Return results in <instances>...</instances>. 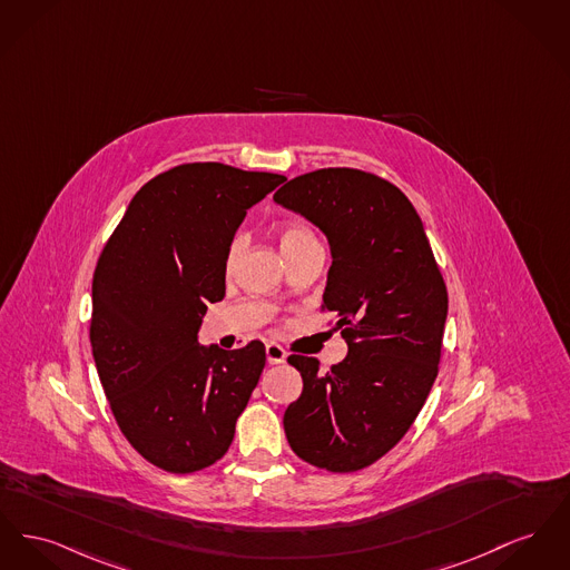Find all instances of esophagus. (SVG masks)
<instances>
[{
  "instance_id": "esophagus-1",
  "label": "esophagus",
  "mask_w": 570,
  "mask_h": 570,
  "mask_svg": "<svg viewBox=\"0 0 570 570\" xmlns=\"http://www.w3.org/2000/svg\"><path fill=\"white\" fill-rule=\"evenodd\" d=\"M265 353H267V362L271 366H275V364H284V362H286V355H288V353H286L279 344H275V342L267 344Z\"/></svg>"
}]
</instances>
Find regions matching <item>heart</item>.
Here are the masks:
<instances>
[{"label":"heart","mask_w":570,"mask_h":570,"mask_svg":"<svg viewBox=\"0 0 570 570\" xmlns=\"http://www.w3.org/2000/svg\"><path fill=\"white\" fill-rule=\"evenodd\" d=\"M316 240V236L312 235L307 228L303 226H284L279 233H277V243H279V249L284 252V256H291L295 254L297 249H302L305 243H312ZM240 247H243V240L235 238L230 249H228V256H226V268L233 271L235 267L236 258L240 254Z\"/></svg>","instance_id":"b5f03b06"}]
</instances>
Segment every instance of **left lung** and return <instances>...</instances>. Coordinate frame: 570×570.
I'll return each mask as SVG.
<instances>
[{
	"label": "left lung",
	"instance_id": "1",
	"mask_svg": "<svg viewBox=\"0 0 570 570\" xmlns=\"http://www.w3.org/2000/svg\"><path fill=\"white\" fill-rule=\"evenodd\" d=\"M273 200L327 236L323 307L348 344L330 372L288 357L303 392L284 413L286 439L314 468H368L411 429L435 383L448 291L431 243L401 189L362 169L303 174Z\"/></svg>",
	"mask_w": 570,
	"mask_h": 570
}]
</instances>
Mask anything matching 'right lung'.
<instances>
[{"label":"right lung","instance_id":"add662e5","mask_svg":"<svg viewBox=\"0 0 570 570\" xmlns=\"http://www.w3.org/2000/svg\"><path fill=\"white\" fill-rule=\"evenodd\" d=\"M286 176L185 164L148 180L102 247L90 342L111 413L157 468L219 461L265 368V346H200L206 303L226 295V256L247 208Z\"/></svg>","mask_w":570,"mask_h":570}]
</instances>
